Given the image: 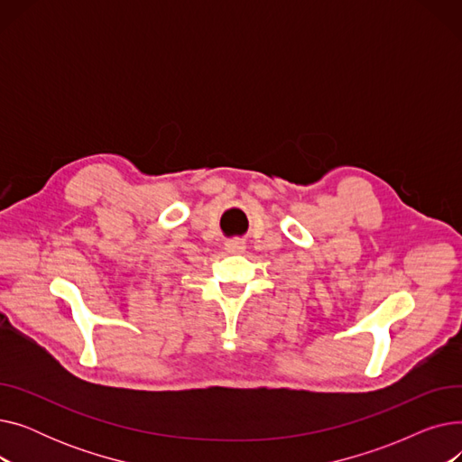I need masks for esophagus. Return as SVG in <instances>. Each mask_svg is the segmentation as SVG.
I'll return each mask as SVG.
<instances>
[{
  "instance_id": "esophagus-1",
  "label": "esophagus",
  "mask_w": 462,
  "mask_h": 462,
  "mask_svg": "<svg viewBox=\"0 0 462 462\" xmlns=\"http://www.w3.org/2000/svg\"><path fill=\"white\" fill-rule=\"evenodd\" d=\"M225 249H226L228 254H241L247 249V245H245L244 239H230L225 244Z\"/></svg>"
}]
</instances>
